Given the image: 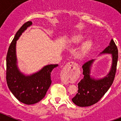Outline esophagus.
<instances>
[{"instance_id": "1", "label": "esophagus", "mask_w": 121, "mask_h": 121, "mask_svg": "<svg viewBox=\"0 0 121 121\" xmlns=\"http://www.w3.org/2000/svg\"><path fill=\"white\" fill-rule=\"evenodd\" d=\"M76 68H78V65L73 62H68V64H66L65 66L64 67V68L63 69V71L64 73H66L67 74L70 73L74 70H75Z\"/></svg>"}]
</instances>
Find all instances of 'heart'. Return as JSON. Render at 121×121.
<instances>
[{"label":"heart","mask_w":121,"mask_h":121,"mask_svg":"<svg viewBox=\"0 0 121 121\" xmlns=\"http://www.w3.org/2000/svg\"><path fill=\"white\" fill-rule=\"evenodd\" d=\"M82 39V37L81 36H77L74 38V42H79ZM90 47V42H86V43H84L83 45L82 46L81 49V54H84L88 51V49Z\"/></svg>","instance_id":"1"}]
</instances>
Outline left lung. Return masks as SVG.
Instances as JSON below:
<instances>
[{"label": "left lung", "mask_w": 121, "mask_h": 121, "mask_svg": "<svg viewBox=\"0 0 121 121\" xmlns=\"http://www.w3.org/2000/svg\"><path fill=\"white\" fill-rule=\"evenodd\" d=\"M101 53L112 54V66L107 76L101 79L90 78V67L94 60H90L82 65L84 78L78 83V93L72 99L74 104L79 107H88L95 104L103 97L108 90L115 79L116 72L118 50L114 40H111L108 45Z\"/></svg>", "instance_id": "left-lung-1"}]
</instances>
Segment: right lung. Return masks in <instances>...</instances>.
I'll list each match as a JSON object with an SVG mask.
<instances>
[{
  "label": "right lung",
  "mask_w": 121,
  "mask_h": 121,
  "mask_svg": "<svg viewBox=\"0 0 121 121\" xmlns=\"http://www.w3.org/2000/svg\"><path fill=\"white\" fill-rule=\"evenodd\" d=\"M31 24V21H28L17 31L6 55V79L8 88L19 101L27 105L37 103L44 98L51 84V71L58 65H48L39 72L28 76H25L19 71L16 65V40Z\"/></svg>",
  "instance_id": "right-lung-1"
}]
</instances>
